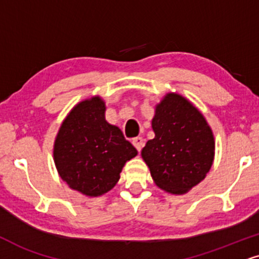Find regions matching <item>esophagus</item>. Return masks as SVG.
<instances>
[{"label":"esophagus","mask_w":259,"mask_h":259,"mask_svg":"<svg viewBox=\"0 0 259 259\" xmlns=\"http://www.w3.org/2000/svg\"><path fill=\"white\" fill-rule=\"evenodd\" d=\"M132 143H133V145L136 146V149L138 150V151H140L143 146H144V140H143L142 137H137V138L132 140Z\"/></svg>","instance_id":"1"}]
</instances>
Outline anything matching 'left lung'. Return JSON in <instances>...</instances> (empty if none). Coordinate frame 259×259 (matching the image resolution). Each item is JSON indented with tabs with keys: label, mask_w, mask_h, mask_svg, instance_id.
<instances>
[{
	"label": "left lung",
	"mask_w": 259,
	"mask_h": 259,
	"mask_svg": "<svg viewBox=\"0 0 259 259\" xmlns=\"http://www.w3.org/2000/svg\"><path fill=\"white\" fill-rule=\"evenodd\" d=\"M152 130L155 138L142 157L155 184L174 194L187 192L211 168L215 142L209 124L186 98L168 94L156 107Z\"/></svg>",
	"instance_id": "left-lung-1"
}]
</instances>
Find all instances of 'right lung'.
<instances>
[{"label":"right lung","instance_id":"add662e5","mask_svg":"<svg viewBox=\"0 0 259 259\" xmlns=\"http://www.w3.org/2000/svg\"><path fill=\"white\" fill-rule=\"evenodd\" d=\"M104 111L100 97L80 102L62 122L54 146L62 180L90 197L110 191L124 163L138 154L119 127L105 121Z\"/></svg>","mask_w":259,"mask_h":259}]
</instances>
